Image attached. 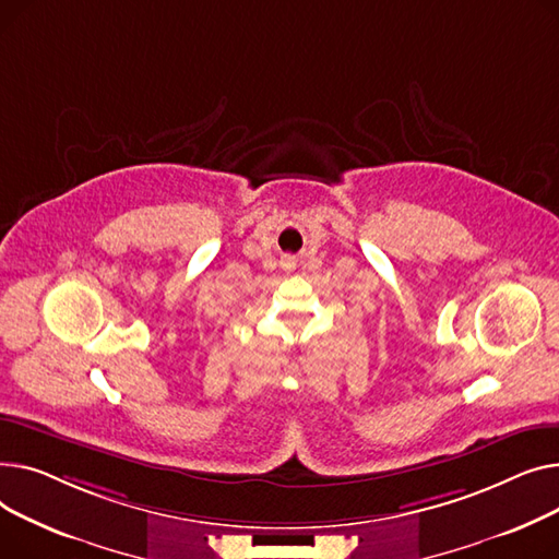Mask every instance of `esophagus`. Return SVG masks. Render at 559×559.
<instances>
[{"instance_id":"obj_1","label":"esophagus","mask_w":559,"mask_h":559,"mask_svg":"<svg viewBox=\"0 0 559 559\" xmlns=\"http://www.w3.org/2000/svg\"><path fill=\"white\" fill-rule=\"evenodd\" d=\"M282 264H284V269L290 271V269H295V259H293V257H284Z\"/></svg>"}]
</instances>
